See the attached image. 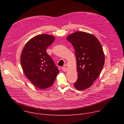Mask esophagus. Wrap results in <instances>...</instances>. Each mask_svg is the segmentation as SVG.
<instances>
[{
    "label": "esophagus",
    "mask_w": 124,
    "mask_h": 124,
    "mask_svg": "<svg viewBox=\"0 0 124 124\" xmlns=\"http://www.w3.org/2000/svg\"><path fill=\"white\" fill-rule=\"evenodd\" d=\"M62 70H63L64 72H66V70H67V68L66 67H63L62 68Z\"/></svg>",
    "instance_id": "esophagus-1"
}]
</instances>
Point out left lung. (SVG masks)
Listing matches in <instances>:
<instances>
[{
	"label": "left lung",
	"instance_id": "obj_1",
	"mask_svg": "<svg viewBox=\"0 0 124 124\" xmlns=\"http://www.w3.org/2000/svg\"><path fill=\"white\" fill-rule=\"evenodd\" d=\"M72 44L77 59L78 78L74 84L78 90L92 86L100 76L104 64V54L101 45L93 35L77 31L67 37Z\"/></svg>",
	"mask_w": 124,
	"mask_h": 124
}]
</instances>
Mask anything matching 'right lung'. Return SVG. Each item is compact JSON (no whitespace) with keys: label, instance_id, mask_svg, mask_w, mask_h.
Segmentation results:
<instances>
[{"label":"right lung","instance_id":"right-lung-1","mask_svg":"<svg viewBox=\"0 0 124 124\" xmlns=\"http://www.w3.org/2000/svg\"><path fill=\"white\" fill-rule=\"evenodd\" d=\"M54 40L52 35H37L28 41L21 54V63L24 74L35 86L41 89L50 87L59 72L46 52Z\"/></svg>","mask_w":124,"mask_h":124}]
</instances>
